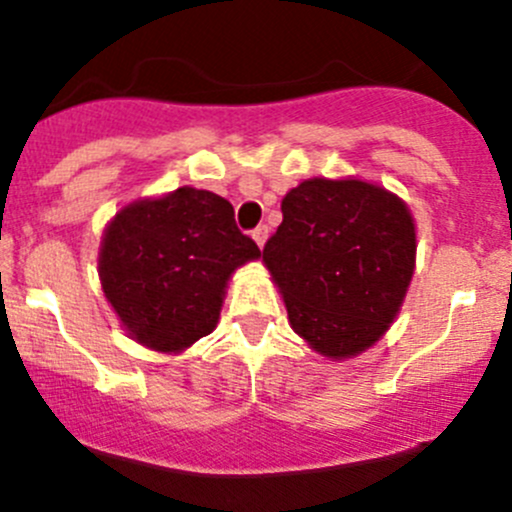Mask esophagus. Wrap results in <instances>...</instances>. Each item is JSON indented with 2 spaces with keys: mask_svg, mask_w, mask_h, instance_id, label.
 <instances>
[{
  "mask_svg": "<svg viewBox=\"0 0 512 512\" xmlns=\"http://www.w3.org/2000/svg\"><path fill=\"white\" fill-rule=\"evenodd\" d=\"M252 240H255L260 247H265V242H267V227H265V225L255 227V230H252Z\"/></svg>",
  "mask_w": 512,
  "mask_h": 512,
  "instance_id": "obj_1",
  "label": "esophagus"
}]
</instances>
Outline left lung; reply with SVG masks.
Returning a JSON list of instances; mask_svg holds the SVG:
<instances>
[{"mask_svg":"<svg viewBox=\"0 0 512 512\" xmlns=\"http://www.w3.org/2000/svg\"><path fill=\"white\" fill-rule=\"evenodd\" d=\"M262 260L294 332L327 359H349L399 314L416 267V225L381 185L309 178L282 200V225Z\"/></svg>","mask_w":512,"mask_h":512,"instance_id":"left-lung-1","label":"left lung"}]
</instances>
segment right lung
Segmentation results:
<instances>
[{"label": "right lung", "mask_w": 512, "mask_h": 512, "mask_svg": "<svg viewBox=\"0 0 512 512\" xmlns=\"http://www.w3.org/2000/svg\"><path fill=\"white\" fill-rule=\"evenodd\" d=\"M257 257L260 247L237 230L232 205L185 185L118 210L103 230L98 277L126 332L175 354L213 332L227 280Z\"/></svg>", "instance_id": "obj_1"}]
</instances>
